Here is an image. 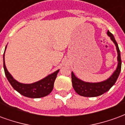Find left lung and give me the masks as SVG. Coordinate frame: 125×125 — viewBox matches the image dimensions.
<instances>
[{
	"instance_id": "8db88e82",
	"label": "left lung",
	"mask_w": 125,
	"mask_h": 125,
	"mask_svg": "<svg viewBox=\"0 0 125 125\" xmlns=\"http://www.w3.org/2000/svg\"><path fill=\"white\" fill-rule=\"evenodd\" d=\"M107 35L110 37V39L115 43L117 51V61L118 65L116 70L113 72L107 80L100 82H87L78 78L72 72V82L73 89L75 90L77 94L85 97H96L104 94L110 89V88L115 84L116 80L120 74L121 70V53L118 48V44L116 41L115 37L112 33L108 31Z\"/></svg>"
}]
</instances>
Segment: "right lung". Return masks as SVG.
Wrapping results in <instances>:
<instances>
[{
    "mask_svg": "<svg viewBox=\"0 0 125 125\" xmlns=\"http://www.w3.org/2000/svg\"><path fill=\"white\" fill-rule=\"evenodd\" d=\"M7 46L5 47V50ZM4 53L3 55V66L4 73L7 80H9L10 85L15 90H17L19 93H20L24 96L31 98H39L41 97L46 96L47 95L51 93L53 88L55 80L57 77V73L59 72L60 70L55 71L53 73L49 74L45 78L36 82L32 84H23L13 78L11 74L7 70L4 62Z\"/></svg>",
    "mask_w": 125,
    "mask_h": 125,
    "instance_id": "add662e5",
    "label": "right lung"
}]
</instances>
